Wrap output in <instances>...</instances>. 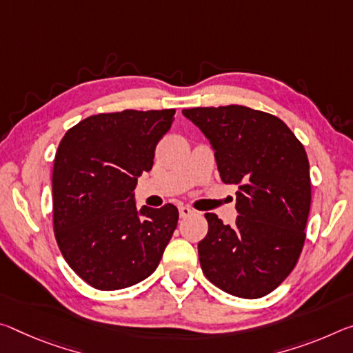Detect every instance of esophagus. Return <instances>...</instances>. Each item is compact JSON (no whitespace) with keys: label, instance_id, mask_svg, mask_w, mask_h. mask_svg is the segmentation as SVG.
<instances>
[{"label":"esophagus","instance_id":"obj_1","mask_svg":"<svg viewBox=\"0 0 353 353\" xmlns=\"http://www.w3.org/2000/svg\"><path fill=\"white\" fill-rule=\"evenodd\" d=\"M192 214H193V209H190L188 205H181V207H179V215H181L182 218H185V216L192 215Z\"/></svg>","mask_w":353,"mask_h":353}]
</instances>
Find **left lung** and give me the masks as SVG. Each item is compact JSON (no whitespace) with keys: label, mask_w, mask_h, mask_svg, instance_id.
I'll list each match as a JSON object with an SVG mask.
<instances>
[{"label":"left lung","mask_w":353,"mask_h":353,"mask_svg":"<svg viewBox=\"0 0 353 353\" xmlns=\"http://www.w3.org/2000/svg\"><path fill=\"white\" fill-rule=\"evenodd\" d=\"M182 114L209 139L220 177L239 187L236 225L205 214L198 243L210 283L242 299L270 294L292 272L311 205L305 148L276 116L242 105L190 108Z\"/></svg>","instance_id":"left-lung-1"}]
</instances>
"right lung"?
I'll return each mask as SVG.
<instances>
[{
  "label": "right lung",
  "instance_id": "add662e5",
  "mask_svg": "<svg viewBox=\"0 0 353 353\" xmlns=\"http://www.w3.org/2000/svg\"><path fill=\"white\" fill-rule=\"evenodd\" d=\"M176 110L96 114L61 139L53 166L54 237L67 264L99 290L130 288L159 267L177 207L137 209L138 177Z\"/></svg>",
  "mask_w": 353,
  "mask_h": 353
}]
</instances>
